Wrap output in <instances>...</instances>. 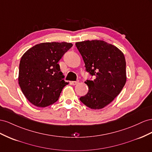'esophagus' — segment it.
<instances>
[{"label":"esophagus","instance_id":"34e87169","mask_svg":"<svg viewBox=\"0 0 152 152\" xmlns=\"http://www.w3.org/2000/svg\"><path fill=\"white\" fill-rule=\"evenodd\" d=\"M78 83H79V81L77 80V81H71V84L72 85H76L77 84H78Z\"/></svg>","mask_w":152,"mask_h":152}]
</instances>
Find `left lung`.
I'll use <instances>...</instances> for the list:
<instances>
[{
  "label": "left lung",
  "instance_id": "obj_1",
  "mask_svg": "<svg viewBox=\"0 0 152 152\" xmlns=\"http://www.w3.org/2000/svg\"><path fill=\"white\" fill-rule=\"evenodd\" d=\"M76 46L86 71L95 76L93 81L85 82L88 92L80 100L91 109H102L114 100L126 83L124 55L118 48L102 40L77 42Z\"/></svg>",
  "mask_w": 152,
  "mask_h": 152
}]
</instances>
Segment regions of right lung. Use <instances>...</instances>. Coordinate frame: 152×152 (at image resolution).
<instances>
[{"instance_id": "add662e5", "label": "right lung", "mask_w": 152, "mask_h": 152, "mask_svg": "<svg viewBox=\"0 0 152 152\" xmlns=\"http://www.w3.org/2000/svg\"><path fill=\"white\" fill-rule=\"evenodd\" d=\"M72 46L66 42H42L23 55L19 66L18 83L25 97L32 104L44 107L57 101L63 88L59 60Z\"/></svg>"}]
</instances>
